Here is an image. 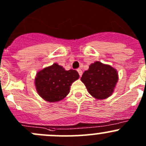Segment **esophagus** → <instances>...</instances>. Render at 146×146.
Masks as SVG:
<instances>
[{
	"mask_svg": "<svg viewBox=\"0 0 146 146\" xmlns=\"http://www.w3.org/2000/svg\"><path fill=\"white\" fill-rule=\"evenodd\" d=\"M77 71L78 72L79 76H82V71L81 70V69H80V68H78V70H77Z\"/></svg>",
	"mask_w": 146,
	"mask_h": 146,
	"instance_id": "obj_1",
	"label": "esophagus"
}]
</instances>
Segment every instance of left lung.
<instances>
[{
    "instance_id": "obj_1",
    "label": "left lung",
    "mask_w": 146,
    "mask_h": 146,
    "mask_svg": "<svg viewBox=\"0 0 146 146\" xmlns=\"http://www.w3.org/2000/svg\"><path fill=\"white\" fill-rule=\"evenodd\" d=\"M80 80L90 95L95 99L104 100L112 95L119 76L112 66L96 61L84 72Z\"/></svg>"
}]
</instances>
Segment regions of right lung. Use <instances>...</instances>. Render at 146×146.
<instances>
[{
    "label": "right lung",
    "instance_id": "obj_1",
    "mask_svg": "<svg viewBox=\"0 0 146 146\" xmlns=\"http://www.w3.org/2000/svg\"><path fill=\"white\" fill-rule=\"evenodd\" d=\"M79 78L76 70H66L54 64L37 72L35 79L36 92L44 100L56 102L64 99L70 92V85Z\"/></svg>",
    "mask_w": 146,
    "mask_h": 146
}]
</instances>
